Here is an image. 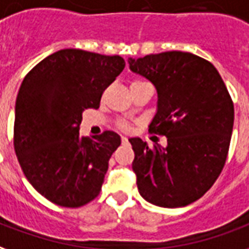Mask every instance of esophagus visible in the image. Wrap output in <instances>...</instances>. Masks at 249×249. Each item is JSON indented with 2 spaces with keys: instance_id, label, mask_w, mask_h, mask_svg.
Here are the masks:
<instances>
[{
  "instance_id": "34e87169",
  "label": "esophagus",
  "mask_w": 249,
  "mask_h": 249,
  "mask_svg": "<svg viewBox=\"0 0 249 249\" xmlns=\"http://www.w3.org/2000/svg\"><path fill=\"white\" fill-rule=\"evenodd\" d=\"M128 143V139L126 137H122V144H127Z\"/></svg>"
}]
</instances>
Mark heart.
<instances>
[{
  "mask_svg": "<svg viewBox=\"0 0 249 249\" xmlns=\"http://www.w3.org/2000/svg\"><path fill=\"white\" fill-rule=\"evenodd\" d=\"M135 82H139V81H135ZM118 128L122 130V131H130V130H131L130 124L127 122H124V121H119V122H118Z\"/></svg>",
  "mask_w": 249,
  "mask_h": 249,
  "instance_id": "heart-1",
  "label": "heart"
}]
</instances>
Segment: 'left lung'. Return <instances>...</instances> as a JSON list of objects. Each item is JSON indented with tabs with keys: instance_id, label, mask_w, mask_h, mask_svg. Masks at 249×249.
I'll list each match as a JSON object with an SVG mask.
<instances>
[{
	"instance_id": "1",
	"label": "left lung",
	"mask_w": 249,
	"mask_h": 249,
	"mask_svg": "<svg viewBox=\"0 0 249 249\" xmlns=\"http://www.w3.org/2000/svg\"><path fill=\"white\" fill-rule=\"evenodd\" d=\"M132 71L158 91L151 134L167 147L128 139L139 194L152 204L177 208L200 199L226 164L233 127V102L215 66L184 52L128 59Z\"/></svg>"
}]
</instances>
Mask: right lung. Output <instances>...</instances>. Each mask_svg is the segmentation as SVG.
<instances>
[{
  "instance_id": "add662e5",
  "label": "right lung",
  "mask_w": 249,
  "mask_h": 249,
  "mask_svg": "<svg viewBox=\"0 0 249 249\" xmlns=\"http://www.w3.org/2000/svg\"><path fill=\"white\" fill-rule=\"evenodd\" d=\"M119 55L63 49L33 67L16 101L14 150L25 177L57 206L77 208L102 190L121 138L105 131L79 135L82 112L98 108L103 91L122 72Z\"/></svg>"
}]
</instances>
